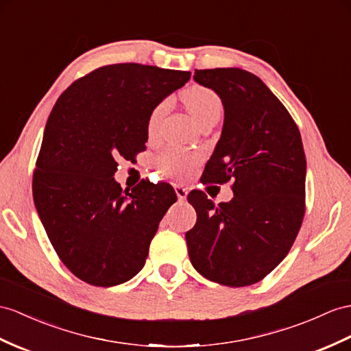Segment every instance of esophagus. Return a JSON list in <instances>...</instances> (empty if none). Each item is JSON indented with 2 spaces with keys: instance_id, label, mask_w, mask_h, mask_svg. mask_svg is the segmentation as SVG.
<instances>
[{
  "instance_id": "34e87169",
  "label": "esophagus",
  "mask_w": 351,
  "mask_h": 351,
  "mask_svg": "<svg viewBox=\"0 0 351 351\" xmlns=\"http://www.w3.org/2000/svg\"><path fill=\"white\" fill-rule=\"evenodd\" d=\"M174 189H176V193H177V196H178V199H186L187 192H189V191H187L186 186H183V184H176Z\"/></svg>"
}]
</instances>
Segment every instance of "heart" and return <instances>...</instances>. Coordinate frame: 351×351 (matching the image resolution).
Wrapping results in <instances>:
<instances>
[{"mask_svg":"<svg viewBox=\"0 0 351 351\" xmlns=\"http://www.w3.org/2000/svg\"><path fill=\"white\" fill-rule=\"evenodd\" d=\"M182 98L187 110L191 111L193 119L198 123L205 121L207 117L220 116L221 108H223V104H221V99L217 93L210 88L199 86V84H193V86L187 88L182 93ZM168 106L169 101L162 99L152 108L147 119L149 135H153L156 132L162 117L167 113ZM198 162L199 156L196 155V153L178 149H168L165 152H162L156 158V167L159 168L160 173H164L168 177L183 178L192 173Z\"/></svg>","mask_w":351,"mask_h":351,"instance_id":"obj_1","label":"heart"}]
</instances>
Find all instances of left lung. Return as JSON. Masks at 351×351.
Returning a JSON list of instances; mask_svg holds the SVG:
<instances>
[{
    "mask_svg": "<svg viewBox=\"0 0 351 351\" xmlns=\"http://www.w3.org/2000/svg\"><path fill=\"white\" fill-rule=\"evenodd\" d=\"M225 107L221 136L204 183L232 180L234 198L213 204L187 195L196 223L186 232L193 268L215 283L243 287L263 280L293 245L305 215L306 160L287 108L258 75L241 68L195 70Z\"/></svg>",
    "mask_w": 351,
    "mask_h": 351,
    "instance_id": "obj_1",
    "label": "left lung"
}]
</instances>
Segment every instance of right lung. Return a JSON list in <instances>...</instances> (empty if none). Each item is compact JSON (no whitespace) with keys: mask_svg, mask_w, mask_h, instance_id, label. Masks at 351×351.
I'll return each instance as SVG.
<instances>
[{"mask_svg":"<svg viewBox=\"0 0 351 351\" xmlns=\"http://www.w3.org/2000/svg\"><path fill=\"white\" fill-rule=\"evenodd\" d=\"M189 71L143 64L99 66L77 79L50 113L32 195L59 259L82 281L110 287L144 267L173 186L143 180L122 191L119 158L146 149L152 108L184 86Z\"/></svg>","mask_w":351,"mask_h":351,"instance_id":"obj_1","label":"right lung"}]
</instances>
